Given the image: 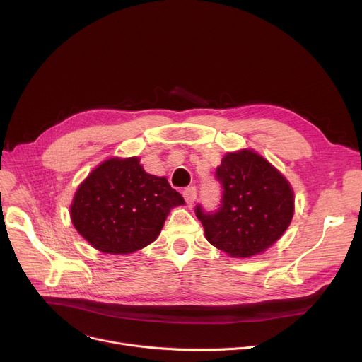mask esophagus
<instances>
[{
	"label": "esophagus",
	"mask_w": 362,
	"mask_h": 362,
	"mask_svg": "<svg viewBox=\"0 0 362 362\" xmlns=\"http://www.w3.org/2000/svg\"><path fill=\"white\" fill-rule=\"evenodd\" d=\"M196 196H197V190L193 186H189V187H186L183 190V197H185L187 204H192L196 200Z\"/></svg>",
	"instance_id": "34e87169"
}]
</instances>
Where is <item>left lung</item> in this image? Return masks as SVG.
<instances>
[{
    "instance_id": "left-lung-1",
    "label": "left lung",
    "mask_w": 362,
    "mask_h": 362,
    "mask_svg": "<svg viewBox=\"0 0 362 362\" xmlns=\"http://www.w3.org/2000/svg\"><path fill=\"white\" fill-rule=\"evenodd\" d=\"M222 200L216 212L196 206L204 236L232 257H249L272 246L293 216L289 182L261 154L243 148L226 153L216 169Z\"/></svg>"
}]
</instances>
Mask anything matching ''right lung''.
Instances as JSON below:
<instances>
[{"instance_id": "add662e5", "label": "right lung", "mask_w": 362, "mask_h": 362, "mask_svg": "<svg viewBox=\"0 0 362 362\" xmlns=\"http://www.w3.org/2000/svg\"><path fill=\"white\" fill-rule=\"evenodd\" d=\"M183 203L166 177L144 172L139 158H113L78 186L70 216L93 247L127 255L156 240L170 209Z\"/></svg>"}]
</instances>
